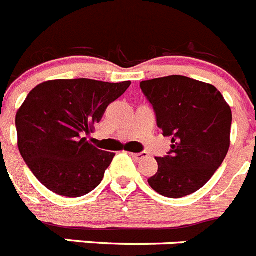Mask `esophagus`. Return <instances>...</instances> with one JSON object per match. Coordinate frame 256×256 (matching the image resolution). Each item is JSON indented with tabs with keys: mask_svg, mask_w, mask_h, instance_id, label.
<instances>
[{
	"mask_svg": "<svg viewBox=\"0 0 256 256\" xmlns=\"http://www.w3.org/2000/svg\"><path fill=\"white\" fill-rule=\"evenodd\" d=\"M131 154V157H132V158H135V160H142V158H144V157H146V152H140V153H130Z\"/></svg>",
	"mask_w": 256,
	"mask_h": 256,
	"instance_id": "esophagus-1",
	"label": "esophagus"
}]
</instances>
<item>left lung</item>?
Returning <instances> with one entry per match:
<instances>
[{
    "mask_svg": "<svg viewBox=\"0 0 256 256\" xmlns=\"http://www.w3.org/2000/svg\"><path fill=\"white\" fill-rule=\"evenodd\" d=\"M157 126L171 138V150L157 157L158 170L148 179L168 198L192 194L220 168L230 144L232 110L215 86L184 76L140 82Z\"/></svg>",
    "mask_w": 256,
    "mask_h": 256,
    "instance_id": "1",
    "label": "left lung"
}]
</instances>
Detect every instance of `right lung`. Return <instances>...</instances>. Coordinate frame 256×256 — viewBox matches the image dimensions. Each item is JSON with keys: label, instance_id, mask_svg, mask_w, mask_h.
Here are the masks:
<instances>
[{"label": "right lung", "instance_id": "obj_1", "mask_svg": "<svg viewBox=\"0 0 256 256\" xmlns=\"http://www.w3.org/2000/svg\"><path fill=\"white\" fill-rule=\"evenodd\" d=\"M130 85V81L52 80L28 94L15 118L18 146L48 190L64 197H81L100 184L116 154L98 150L85 135Z\"/></svg>", "mask_w": 256, "mask_h": 256}]
</instances>
